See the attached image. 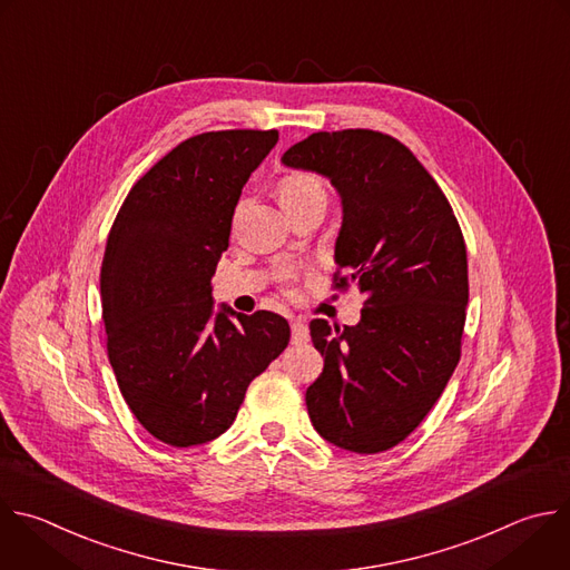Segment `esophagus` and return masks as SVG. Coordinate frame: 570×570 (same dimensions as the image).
I'll use <instances>...</instances> for the list:
<instances>
[{
    "label": "esophagus",
    "mask_w": 570,
    "mask_h": 570,
    "mask_svg": "<svg viewBox=\"0 0 570 570\" xmlns=\"http://www.w3.org/2000/svg\"><path fill=\"white\" fill-rule=\"evenodd\" d=\"M291 340L293 344H304L308 342V326L302 317H293L291 320Z\"/></svg>",
    "instance_id": "1"
}]
</instances>
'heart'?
<instances>
[{
	"mask_svg": "<svg viewBox=\"0 0 570 570\" xmlns=\"http://www.w3.org/2000/svg\"><path fill=\"white\" fill-rule=\"evenodd\" d=\"M275 195L288 215L313 204V202H326L324 185L320 183V178H315L313 174H306V171L284 174L275 185ZM279 277L284 282H291L295 277V271H282Z\"/></svg>",
	"mask_w": 570,
	"mask_h": 570,
	"instance_id": "b5f03b06",
	"label": "heart"
}]
</instances>
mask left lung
<instances>
[{"instance_id": "left-lung-1", "label": "left lung", "mask_w": 570, "mask_h": 570, "mask_svg": "<svg viewBox=\"0 0 570 570\" xmlns=\"http://www.w3.org/2000/svg\"><path fill=\"white\" fill-rule=\"evenodd\" d=\"M282 163L331 178L342 199L333 282L364 293L355 326L311 322L324 355L306 390L311 423L342 450L385 452L423 423L461 360L470 288L461 226L432 174L390 134L317 131Z\"/></svg>"}]
</instances>
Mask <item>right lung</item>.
Wrapping results in <instances>:
<instances>
[{
  "label": "right lung",
  "instance_id": "add662e5",
  "mask_svg": "<svg viewBox=\"0 0 570 570\" xmlns=\"http://www.w3.org/2000/svg\"><path fill=\"white\" fill-rule=\"evenodd\" d=\"M277 138V129H224L183 140L134 183L109 230L100 268L109 362L131 414L167 445L222 436L291 340L271 311L213 315L210 286L242 187Z\"/></svg>",
  "mask_w": 570,
  "mask_h": 570
}]
</instances>
